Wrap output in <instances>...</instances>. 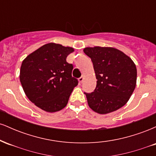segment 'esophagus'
<instances>
[{
	"instance_id": "34e87169",
	"label": "esophagus",
	"mask_w": 156,
	"mask_h": 156,
	"mask_svg": "<svg viewBox=\"0 0 156 156\" xmlns=\"http://www.w3.org/2000/svg\"><path fill=\"white\" fill-rule=\"evenodd\" d=\"M83 80H84V76H82L80 77V78H79V79H78V80H79V82H80V83H83Z\"/></svg>"
}]
</instances>
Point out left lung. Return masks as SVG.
Here are the masks:
<instances>
[{
	"label": "left lung",
	"instance_id": "8db88e82",
	"mask_svg": "<svg viewBox=\"0 0 156 156\" xmlns=\"http://www.w3.org/2000/svg\"><path fill=\"white\" fill-rule=\"evenodd\" d=\"M83 52L92 60L97 80L92 93H84L94 112L106 114L129 101L136 85V64L128 55L112 47H87Z\"/></svg>",
	"mask_w": 156,
	"mask_h": 156
}]
</instances>
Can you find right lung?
<instances>
[{
  "label": "right lung",
  "mask_w": 156,
  "mask_h": 156,
  "mask_svg": "<svg viewBox=\"0 0 156 156\" xmlns=\"http://www.w3.org/2000/svg\"><path fill=\"white\" fill-rule=\"evenodd\" d=\"M74 48L51 42L23 61L20 80L27 98L44 112H58L66 106L78 80L66 61Z\"/></svg>",
  "instance_id": "1"
}]
</instances>
